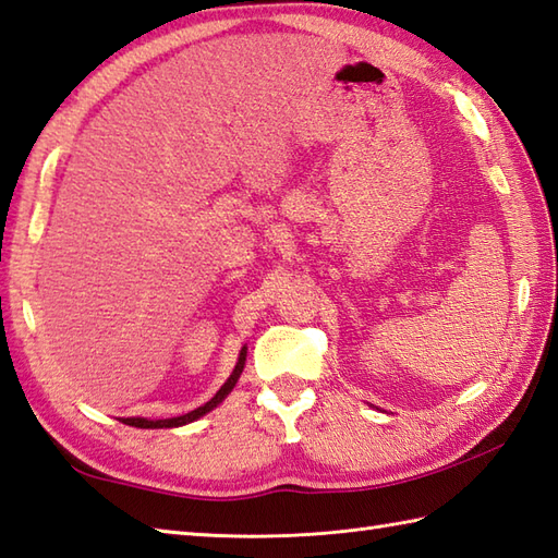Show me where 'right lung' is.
I'll use <instances>...</instances> for the list:
<instances>
[{
    "label": "right lung",
    "instance_id": "right-lung-1",
    "mask_svg": "<svg viewBox=\"0 0 558 558\" xmlns=\"http://www.w3.org/2000/svg\"><path fill=\"white\" fill-rule=\"evenodd\" d=\"M245 355H247V349L243 345L241 349V353H239V363H236V367H233V373L229 375V379L221 384V389L213 396V399H209L205 405H201V408H195V411H191V413H185V415H179V417H167V420H147V417H121V423L123 425H131V427H141V429H167V427H181V425H189V423H193V420H197V417H203L205 413H209L213 411V408H217L221 401L227 399V396L231 393V389L236 387V381H239V377H241V373H243V365H245Z\"/></svg>",
    "mask_w": 558,
    "mask_h": 558
}]
</instances>
